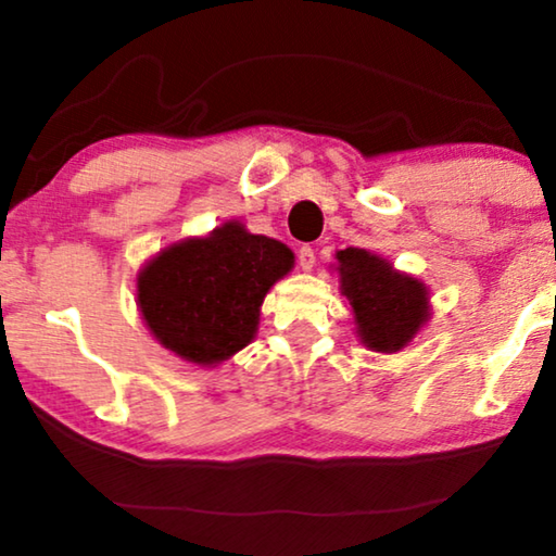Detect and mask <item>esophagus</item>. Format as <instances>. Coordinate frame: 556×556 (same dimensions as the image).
Wrapping results in <instances>:
<instances>
[{
  "label": "esophagus",
  "instance_id": "1",
  "mask_svg": "<svg viewBox=\"0 0 556 556\" xmlns=\"http://www.w3.org/2000/svg\"><path fill=\"white\" fill-rule=\"evenodd\" d=\"M299 265H301V270L314 268V265H316V250L311 245H303L299 250Z\"/></svg>",
  "mask_w": 556,
  "mask_h": 556
}]
</instances>
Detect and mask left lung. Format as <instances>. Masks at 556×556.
<instances>
[{
  "label": "left lung",
  "instance_id": "8db88e82",
  "mask_svg": "<svg viewBox=\"0 0 556 556\" xmlns=\"http://www.w3.org/2000/svg\"><path fill=\"white\" fill-rule=\"evenodd\" d=\"M341 293L352 306L356 333L371 352H400L430 318L428 288L369 250L337 253Z\"/></svg>",
  "mask_w": 556,
  "mask_h": 556
}]
</instances>
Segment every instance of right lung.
Returning a JSON list of instances; mask_svg holds the SVG:
<instances>
[{"mask_svg":"<svg viewBox=\"0 0 556 556\" xmlns=\"http://www.w3.org/2000/svg\"><path fill=\"white\" fill-rule=\"evenodd\" d=\"M291 268V248L232 219L151 257L136 278V303L164 349L217 367L255 339L265 293Z\"/></svg>","mask_w":556,"mask_h":556,"instance_id":"1","label":"right lung"}]
</instances>
